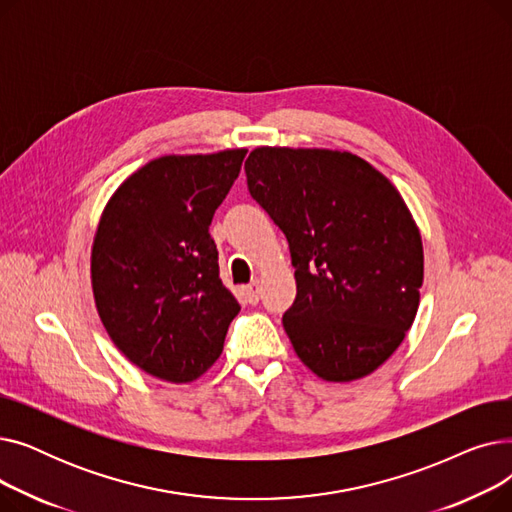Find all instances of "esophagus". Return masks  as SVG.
I'll return each instance as SVG.
<instances>
[{"label": "esophagus", "instance_id": "esophagus-1", "mask_svg": "<svg viewBox=\"0 0 512 512\" xmlns=\"http://www.w3.org/2000/svg\"><path fill=\"white\" fill-rule=\"evenodd\" d=\"M245 294H247V299H249L251 305H257L259 303V282L253 280L251 284H247L245 286Z\"/></svg>", "mask_w": 512, "mask_h": 512}]
</instances>
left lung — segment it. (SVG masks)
<instances>
[{
    "instance_id": "1",
    "label": "left lung",
    "mask_w": 512,
    "mask_h": 512,
    "mask_svg": "<svg viewBox=\"0 0 512 512\" xmlns=\"http://www.w3.org/2000/svg\"><path fill=\"white\" fill-rule=\"evenodd\" d=\"M245 172L290 247L297 299L282 324L294 353L321 380L365 378L419 307L423 247L405 201L346 151L257 147Z\"/></svg>"
}]
</instances>
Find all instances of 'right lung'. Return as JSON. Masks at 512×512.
<instances>
[{
	"label": "right lung",
	"instance_id": "1",
	"mask_svg": "<svg viewBox=\"0 0 512 512\" xmlns=\"http://www.w3.org/2000/svg\"><path fill=\"white\" fill-rule=\"evenodd\" d=\"M245 155L153 159L103 209L91 255L95 305L126 359L159 380H197L240 311L220 280L209 226Z\"/></svg>",
	"mask_w": 512,
	"mask_h": 512
}]
</instances>
